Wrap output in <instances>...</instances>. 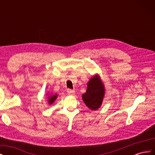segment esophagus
<instances>
[{
    "label": "esophagus",
    "instance_id": "obj_1",
    "mask_svg": "<svg viewBox=\"0 0 155 155\" xmlns=\"http://www.w3.org/2000/svg\"><path fill=\"white\" fill-rule=\"evenodd\" d=\"M67 92L70 95H74L75 94V91L74 90H71V89H68Z\"/></svg>",
    "mask_w": 155,
    "mask_h": 155
}]
</instances>
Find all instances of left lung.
<instances>
[{"label":"left lung","mask_w":155,"mask_h":155,"mask_svg":"<svg viewBox=\"0 0 155 155\" xmlns=\"http://www.w3.org/2000/svg\"><path fill=\"white\" fill-rule=\"evenodd\" d=\"M105 94L104 84L99 75L96 74L87 83V91L82 95V99L89 109L96 110L101 107Z\"/></svg>","instance_id":"8db88e82"}]
</instances>
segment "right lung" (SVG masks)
I'll use <instances>...</instances> for the list:
<instances>
[{
	"label": "right lung",
	"mask_w": 155,
	"mask_h": 155,
	"mask_svg": "<svg viewBox=\"0 0 155 155\" xmlns=\"http://www.w3.org/2000/svg\"><path fill=\"white\" fill-rule=\"evenodd\" d=\"M58 97V94H50L47 97V100H48V103L49 105L53 104L55 100H56V98Z\"/></svg>",
	"instance_id": "right-lung-1"
}]
</instances>
